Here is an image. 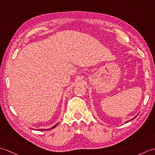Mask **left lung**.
I'll list each match as a JSON object with an SVG mask.
<instances>
[{
    "label": "left lung",
    "mask_w": 155,
    "mask_h": 155,
    "mask_svg": "<svg viewBox=\"0 0 155 155\" xmlns=\"http://www.w3.org/2000/svg\"><path fill=\"white\" fill-rule=\"evenodd\" d=\"M137 115H138V114H137ZM137 116H135V117H137ZM135 117H134V118H133V119H131V120H134V119H135ZM127 122H129V121H127Z\"/></svg>",
    "instance_id": "1"
}]
</instances>
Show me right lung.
Returning <instances> with one entry per match:
<instances>
[{
    "instance_id": "obj_1",
    "label": "right lung",
    "mask_w": 155,
    "mask_h": 155,
    "mask_svg": "<svg viewBox=\"0 0 155 155\" xmlns=\"http://www.w3.org/2000/svg\"><path fill=\"white\" fill-rule=\"evenodd\" d=\"M57 125V124H55V125H54L53 127H52L50 128V129H53L54 127H55ZM49 129H37V130H38V131H48V130H49Z\"/></svg>"
}]
</instances>
